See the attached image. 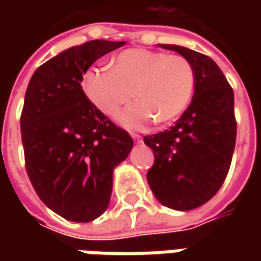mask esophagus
I'll return each instance as SVG.
<instances>
[{"label":"esophagus","instance_id":"esophagus-1","mask_svg":"<svg viewBox=\"0 0 261 261\" xmlns=\"http://www.w3.org/2000/svg\"><path fill=\"white\" fill-rule=\"evenodd\" d=\"M131 137H133V140L136 142H142V137L138 136V134H131Z\"/></svg>","mask_w":261,"mask_h":261}]
</instances>
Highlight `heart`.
Wrapping results in <instances>:
<instances>
[{
  "mask_svg": "<svg viewBox=\"0 0 261 261\" xmlns=\"http://www.w3.org/2000/svg\"><path fill=\"white\" fill-rule=\"evenodd\" d=\"M194 84V68L186 57L145 48L121 51L112 68L89 69L82 81L86 96L109 117H114L133 96L138 97L119 117L128 128L179 119L190 103Z\"/></svg>",
  "mask_w": 261,
  "mask_h": 261,
  "instance_id": "obj_1",
  "label": "heart"
}]
</instances>
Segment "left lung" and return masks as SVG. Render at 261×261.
Wrapping results in <instances>:
<instances>
[{
  "label": "left lung",
  "instance_id": "8db88e82",
  "mask_svg": "<svg viewBox=\"0 0 261 261\" xmlns=\"http://www.w3.org/2000/svg\"><path fill=\"white\" fill-rule=\"evenodd\" d=\"M186 57L196 74L192 103L172 125L144 142L155 162L147 180L161 204L189 211L218 192L229 170L236 141L233 91L215 61L175 44H159Z\"/></svg>",
  "mask_w": 261,
  "mask_h": 261
}]
</instances>
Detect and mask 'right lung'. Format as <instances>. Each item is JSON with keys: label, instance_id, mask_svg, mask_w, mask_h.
I'll list each match as a JSON object with an SVG mask.
<instances>
[{"label": "right lung", "instance_id": "obj_1", "mask_svg": "<svg viewBox=\"0 0 261 261\" xmlns=\"http://www.w3.org/2000/svg\"><path fill=\"white\" fill-rule=\"evenodd\" d=\"M125 42L91 40L69 47L32 75L20 114L28 176L37 196L63 218L89 222L110 201L113 170L133 148L82 91L88 68Z\"/></svg>", "mask_w": 261, "mask_h": 261}]
</instances>
